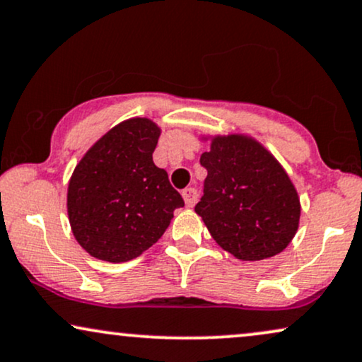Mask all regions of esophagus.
<instances>
[{
	"label": "esophagus",
	"instance_id": "obj_1",
	"mask_svg": "<svg viewBox=\"0 0 362 362\" xmlns=\"http://www.w3.org/2000/svg\"><path fill=\"white\" fill-rule=\"evenodd\" d=\"M182 197H184L187 207H194L197 199H199V194H197V190L194 187H187V189L182 190Z\"/></svg>",
	"mask_w": 362,
	"mask_h": 362
}]
</instances>
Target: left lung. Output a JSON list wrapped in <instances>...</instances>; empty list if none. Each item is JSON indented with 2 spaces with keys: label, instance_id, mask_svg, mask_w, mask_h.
<instances>
[{
  "label": "left lung",
  "instance_id": "left-lung-1",
  "mask_svg": "<svg viewBox=\"0 0 362 362\" xmlns=\"http://www.w3.org/2000/svg\"><path fill=\"white\" fill-rule=\"evenodd\" d=\"M200 165L207 178L195 212L223 250L262 260L289 245L299 227V197L262 145L242 135L217 136Z\"/></svg>",
  "mask_w": 362,
  "mask_h": 362
}]
</instances>
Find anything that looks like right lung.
I'll use <instances>...</instances> for the list:
<instances>
[{
	"instance_id": "right-lung-1",
	"label": "right lung",
	"mask_w": 362,
	"mask_h": 362,
	"mask_svg": "<svg viewBox=\"0 0 362 362\" xmlns=\"http://www.w3.org/2000/svg\"><path fill=\"white\" fill-rule=\"evenodd\" d=\"M160 128L148 118L113 127L91 147L68 185L73 235L93 257L118 264L152 247L184 199L152 153Z\"/></svg>"
}]
</instances>
